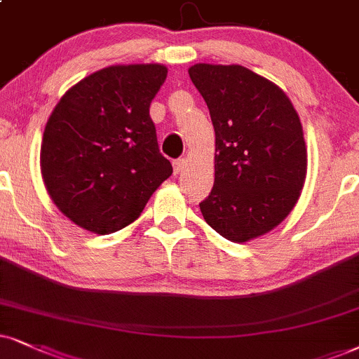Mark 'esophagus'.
I'll list each match as a JSON object with an SVG mask.
<instances>
[{
	"label": "esophagus",
	"instance_id": "1",
	"mask_svg": "<svg viewBox=\"0 0 359 359\" xmlns=\"http://www.w3.org/2000/svg\"><path fill=\"white\" fill-rule=\"evenodd\" d=\"M185 165H187L185 158H177V161H174V172H175V174H180V172L185 169Z\"/></svg>",
	"mask_w": 359,
	"mask_h": 359
}]
</instances>
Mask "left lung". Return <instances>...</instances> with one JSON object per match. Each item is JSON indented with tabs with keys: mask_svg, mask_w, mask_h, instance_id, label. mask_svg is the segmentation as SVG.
Wrapping results in <instances>:
<instances>
[{
	"mask_svg": "<svg viewBox=\"0 0 359 359\" xmlns=\"http://www.w3.org/2000/svg\"><path fill=\"white\" fill-rule=\"evenodd\" d=\"M215 129V180L201 203L208 225L245 243L297 205L306 179L303 127L283 89L238 65L189 67Z\"/></svg>",
	"mask_w": 359,
	"mask_h": 359,
	"instance_id": "1",
	"label": "left lung"
}]
</instances>
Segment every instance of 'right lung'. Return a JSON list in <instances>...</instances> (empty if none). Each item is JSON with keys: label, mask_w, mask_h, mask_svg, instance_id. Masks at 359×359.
<instances>
[{"label": "right lung", "mask_w": 359, "mask_h": 359, "mask_svg": "<svg viewBox=\"0 0 359 359\" xmlns=\"http://www.w3.org/2000/svg\"><path fill=\"white\" fill-rule=\"evenodd\" d=\"M164 65H117L76 83L59 99L41 142V175L59 210L107 235L137 219L172 175L149 116Z\"/></svg>", "instance_id": "obj_1"}]
</instances>
